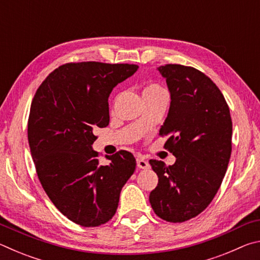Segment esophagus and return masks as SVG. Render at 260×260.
Instances as JSON below:
<instances>
[{"instance_id":"1","label":"esophagus","mask_w":260,"mask_h":260,"mask_svg":"<svg viewBox=\"0 0 260 260\" xmlns=\"http://www.w3.org/2000/svg\"><path fill=\"white\" fill-rule=\"evenodd\" d=\"M136 164H138V167L139 169H142V170H147V169H149V162H148V160H146V159H143V158H138V159H136Z\"/></svg>"}]
</instances>
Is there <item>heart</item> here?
<instances>
[{
  "label": "heart",
  "instance_id": "obj_1",
  "mask_svg": "<svg viewBox=\"0 0 260 260\" xmlns=\"http://www.w3.org/2000/svg\"><path fill=\"white\" fill-rule=\"evenodd\" d=\"M166 93V90L162 88L161 86L158 85V83H148L143 87L142 89V95H143V99L147 100V99H150V98H155V96H158L160 94H164Z\"/></svg>",
  "mask_w": 260,
  "mask_h": 260
}]
</instances>
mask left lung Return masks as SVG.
Here are the masks:
<instances>
[{
    "instance_id": "obj_1",
    "label": "left lung",
    "mask_w": 260,
    "mask_h": 260,
    "mask_svg": "<svg viewBox=\"0 0 260 260\" xmlns=\"http://www.w3.org/2000/svg\"><path fill=\"white\" fill-rule=\"evenodd\" d=\"M166 79L171 105L160 136L177 157L173 165L150 159L158 184L149 196L162 220L183 222L208 208L221 186L232 153L233 125L228 104L217 85L191 67L158 68Z\"/></svg>"
}]
</instances>
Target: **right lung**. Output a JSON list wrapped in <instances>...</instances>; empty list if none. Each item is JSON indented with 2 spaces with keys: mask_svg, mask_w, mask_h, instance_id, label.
Masks as SVG:
<instances>
[{
  "mask_svg": "<svg viewBox=\"0 0 260 260\" xmlns=\"http://www.w3.org/2000/svg\"><path fill=\"white\" fill-rule=\"evenodd\" d=\"M135 64L67 63L52 71L30 104L27 136L35 170L54 205L71 221L98 227L116 213L121 188L134 173L129 151L107 156L91 148L94 129L110 121L109 96Z\"/></svg>",
  "mask_w": 260,
  "mask_h": 260,
  "instance_id": "add662e5",
  "label": "right lung"
}]
</instances>
